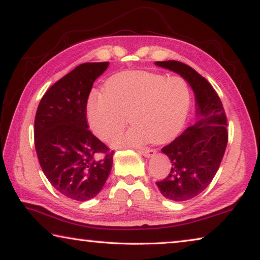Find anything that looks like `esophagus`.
<instances>
[{
  "mask_svg": "<svg viewBox=\"0 0 260 260\" xmlns=\"http://www.w3.org/2000/svg\"><path fill=\"white\" fill-rule=\"evenodd\" d=\"M139 152L147 158H150L156 155V150H153V149H140Z\"/></svg>",
  "mask_w": 260,
  "mask_h": 260,
  "instance_id": "esophagus-1",
  "label": "esophagus"
}]
</instances>
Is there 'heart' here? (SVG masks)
Here are the masks:
<instances>
[{
  "instance_id": "1",
  "label": "heart",
  "mask_w": 260,
  "mask_h": 260,
  "mask_svg": "<svg viewBox=\"0 0 260 260\" xmlns=\"http://www.w3.org/2000/svg\"><path fill=\"white\" fill-rule=\"evenodd\" d=\"M191 94L182 78L167 79L161 74L133 71L112 78L104 93L88 100V121L99 138L112 140L114 147H140L175 138L183 128L190 108Z\"/></svg>"
}]
</instances>
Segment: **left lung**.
<instances>
[{
  "label": "left lung",
  "instance_id": "1",
  "mask_svg": "<svg viewBox=\"0 0 260 260\" xmlns=\"http://www.w3.org/2000/svg\"><path fill=\"white\" fill-rule=\"evenodd\" d=\"M155 65L181 76L195 95L196 120L161 149L170 158L171 171L156 182L165 199L188 201L203 191L217 173L228 141L227 118L213 87L192 68L178 60L155 61Z\"/></svg>",
  "mask_w": 260,
  "mask_h": 260
}]
</instances>
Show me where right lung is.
I'll use <instances>...</instances> for the list:
<instances>
[{
	"mask_svg": "<svg viewBox=\"0 0 260 260\" xmlns=\"http://www.w3.org/2000/svg\"><path fill=\"white\" fill-rule=\"evenodd\" d=\"M109 61L77 67L46 91L34 121L35 150L43 173L64 196L88 201L102 190L113 151L88 129L86 109L94 81Z\"/></svg>",
	"mask_w": 260,
	"mask_h": 260,
	"instance_id": "obj_1",
	"label": "right lung"
}]
</instances>
